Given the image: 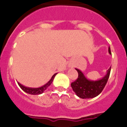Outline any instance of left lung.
<instances>
[{
  "label": "left lung",
  "instance_id": "1",
  "mask_svg": "<svg viewBox=\"0 0 127 127\" xmlns=\"http://www.w3.org/2000/svg\"><path fill=\"white\" fill-rule=\"evenodd\" d=\"M109 53L111 54L109 48ZM111 68L107 70V74L102 79L97 81H91L85 76L79 69H76L78 72V77L71 83V87L77 96L81 98H92L97 97L102 92L109 79Z\"/></svg>",
  "mask_w": 127,
  "mask_h": 127
}]
</instances>
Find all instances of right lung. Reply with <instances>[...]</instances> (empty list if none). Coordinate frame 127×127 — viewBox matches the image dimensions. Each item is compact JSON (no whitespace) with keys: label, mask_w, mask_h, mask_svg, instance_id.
Wrapping results in <instances>:
<instances>
[{"label":"right lung","mask_w":127,"mask_h":127,"mask_svg":"<svg viewBox=\"0 0 127 127\" xmlns=\"http://www.w3.org/2000/svg\"><path fill=\"white\" fill-rule=\"evenodd\" d=\"M57 74V73L55 74L52 76L51 79H50L46 85L41 86V87H39V88H29V87H26V86L21 85L20 83H18V85L20 86V88H22L25 92L27 93V94H31V95H39V94H42V93H43L50 86V85L52 83L53 81L54 77H55Z\"/></svg>","instance_id":"obj_1"}]
</instances>
